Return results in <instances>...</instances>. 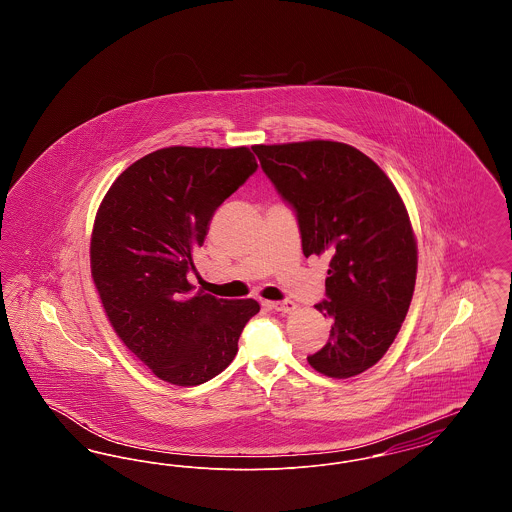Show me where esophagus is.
Here are the masks:
<instances>
[{"mask_svg": "<svg viewBox=\"0 0 512 512\" xmlns=\"http://www.w3.org/2000/svg\"><path fill=\"white\" fill-rule=\"evenodd\" d=\"M268 307H270V309H274V311H278V313H292V311L297 309V305L293 303L292 299L272 301V303H268Z\"/></svg>", "mask_w": 512, "mask_h": 512, "instance_id": "esophagus-1", "label": "esophagus"}]
</instances>
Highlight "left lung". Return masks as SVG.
<instances>
[{
	"label": "left lung",
	"mask_w": 512,
	"mask_h": 512,
	"mask_svg": "<svg viewBox=\"0 0 512 512\" xmlns=\"http://www.w3.org/2000/svg\"><path fill=\"white\" fill-rule=\"evenodd\" d=\"M276 192L297 217L303 255H330L328 343L307 357L330 378L376 365L407 317L416 280V242L407 209L384 171L340 142L255 146Z\"/></svg>",
	"instance_id": "8db88e82"
}]
</instances>
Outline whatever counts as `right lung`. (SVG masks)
<instances>
[{
    "label": "right lung",
    "mask_w": 512,
    "mask_h": 512,
    "mask_svg": "<svg viewBox=\"0 0 512 512\" xmlns=\"http://www.w3.org/2000/svg\"><path fill=\"white\" fill-rule=\"evenodd\" d=\"M255 171L247 147H165L132 163L99 205L90 261L103 309L122 343L174 386L220 374L261 309L188 282L215 211Z\"/></svg>",
    "instance_id": "add662e5"
}]
</instances>
